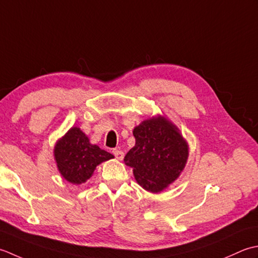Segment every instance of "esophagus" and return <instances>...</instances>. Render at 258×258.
<instances>
[{
  "label": "esophagus",
  "instance_id": "1",
  "mask_svg": "<svg viewBox=\"0 0 258 258\" xmlns=\"http://www.w3.org/2000/svg\"><path fill=\"white\" fill-rule=\"evenodd\" d=\"M112 154L114 155V157L119 160H121L123 158V151L120 150V149H113L112 150Z\"/></svg>",
  "mask_w": 258,
  "mask_h": 258
}]
</instances>
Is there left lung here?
Returning a JSON list of instances; mask_svg holds the SVG:
<instances>
[{
    "instance_id": "left-lung-1",
    "label": "left lung",
    "mask_w": 258,
    "mask_h": 258,
    "mask_svg": "<svg viewBox=\"0 0 258 258\" xmlns=\"http://www.w3.org/2000/svg\"><path fill=\"white\" fill-rule=\"evenodd\" d=\"M136 145L124 157L127 166L146 190L158 192L176 180L188 158V146L165 118L145 120L134 129Z\"/></svg>"
}]
</instances>
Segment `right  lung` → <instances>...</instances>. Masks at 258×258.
Here are the masks:
<instances>
[{
  "instance_id": "1",
  "label": "right lung",
  "mask_w": 258,
  "mask_h": 258,
  "mask_svg": "<svg viewBox=\"0 0 258 258\" xmlns=\"http://www.w3.org/2000/svg\"><path fill=\"white\" fill-rule=\"evenodd\" d=\"M54 157L61 175L77 185L87 181L99 164L113 158L108 151L89 143L88 137L77 127L57 141Z\"/></svg>"
}]
</instances>
